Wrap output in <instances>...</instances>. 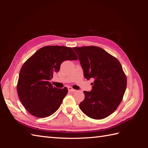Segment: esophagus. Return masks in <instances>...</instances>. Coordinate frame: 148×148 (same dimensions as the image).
I'll use <instances>...</instances> for the list:
<instances>
[{"label":"esophagus","mask_w":148,"mask_h":148,"mask_svg":"<svg viewBox=\"0 0 148 148\" xmlns=\"http://www.w3.org/2000/svg\"><path fill=\"white\" fill-rule=\"evenodd\" d=\"M68 89H69V91H70V92H75V91H76L75 89H73L71 87H69Z\"/></svg>","instance_id":"34e87169"}]
</instances>
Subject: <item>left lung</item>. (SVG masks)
<instances>
[{"mask_svg": "<svg viewBox=\"0 0 148 148\" xmlns=\"http://www.w3.org/2000/svg\"><path fill=\"white\" fill-rule=\"evenodd\" d=\"M85 78H94L91 91H84L79 107L88 117L102 119L114 112L122 102L127 78L115 57L97 46L73 47Z\"/></svg>", "mask_w": 148, "mask_h": 148, "instance_id": "obj_1", "label": "left lung"}]
</instances>
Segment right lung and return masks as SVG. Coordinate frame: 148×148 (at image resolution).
Segmentation results:
<instances>
[{
	"instance_id": "right-lung-1",
	"label": "right lung",
	"mask_w": 148,
	"mask_h": 148,
	"mask_svg": "<svg viewBox=\"0 0 148 148\" xmlns=\"http://www.w3.org/2000/svg\"><path fill=\"white\" fill-rule=\"evenodd\" d=\"M78 58L71 47L45 46L26 60L20 71L17 84L19 99L26 110L36 117H47L56 112L68 89L53 87L50 80L65 60Z\"/></svg>"
}]
</instances>
